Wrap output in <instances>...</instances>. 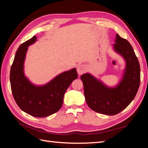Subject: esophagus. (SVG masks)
<instances>
[{
	"label": "esophagus",
	"instance_id": "34e87169",
	"mask_svg": "<svg viewBox=\"0 0 148 148\" xmlns=\"http://www.w3.org/2000/svg\"><path fill=\"white\" fill-rule=\"evenodd\" d=\"M86 71V67L84 64H81L77 65V74L79 75V76H80V75L83 74Z\"/></svg>",
	"mask_w": 148,
	"mask_h": 148
}]
</instances>
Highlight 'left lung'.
I'll return each instance as SVG.
<instances>
[{
  "label": "left lung",
  "mask_w": 148,
  "mask_h": 148,
  "mask_svg": "<svg viewBox=\"0 0 148 148\" xmlns=\"http://www.w3.org/2000/svg\"><path fill=\"white\" fill-rule=\"evenodd\" d=\"M114 42L112 49L125 62L118 83L108 86L89 72L80 77L88 106L95 112L109 116L117 114L129 106L136 96L140 82V64L131 44L118 34Z\"/></svg>",
  "instance_id": "left-lung-1"
}]
</instances>
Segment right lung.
<instances>
[{
  "mask_svg": "<svg viewBox=\"0 0 148 148\" xmlns=\"http://www.w3.org/2000/svg\"><path fill=\"white\" fill-rule=\"evenodd\" d=\"M36 42L34 36L20 45L12 65L10 81L17 106L32 116L44 117L60 110L65 92L77 79V74L76 69L73 68L58 74L45 84L32 83L25 74L24 63L29 46Z\"/></svg>",
  "mask_w": 148,
  "mask_h": 148,
  "instance_id": "1",
  "label": "right lung"
}]
</instances>
